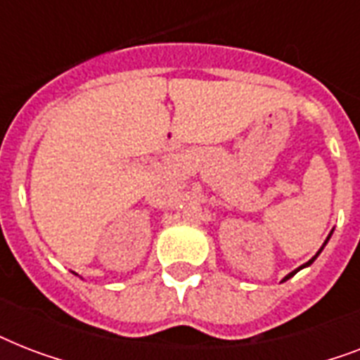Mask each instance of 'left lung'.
I'll list each match as a JSON object with an SVG mask.
<instances>
[{"label": "left lung", "instance_id": "left-lung-1", "mask_svg": "<svg viewBox=\"0 0 360 360\" xmlns=\"http://www.w3.org/2000/svg\"><path fill=\"white\" fill-rule=\"evenodd\" d=\"M327 240H329V239H327ZM321 250H323V246H321ZM321 250H319V252H321ZM319 252H318V254H319ZM318 254H316V256H314V257H312V259H310V262H308V263H304V265H301V267H299V269H295V271H293V273H290V274H288V276H285V278H284V280L291 278V276H293V274H295V273H299V271H301V269H302V267H307V265H310V263H312V262H314V259H316V257H318Z\"/></svg>", "mask_w": 360, "mask_h": 360}]
</instances>
